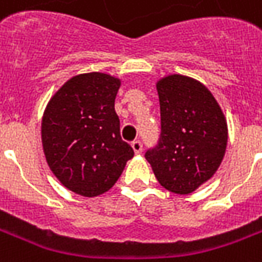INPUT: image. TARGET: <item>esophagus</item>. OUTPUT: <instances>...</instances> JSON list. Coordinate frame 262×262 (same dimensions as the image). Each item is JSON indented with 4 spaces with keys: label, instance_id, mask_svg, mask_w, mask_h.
<instances>
[{
    "label": "esophagus",
    "instance_id": "1",
    "mask_svg": "<svg viewBox=\"0 0 262 262\" xmlns=\"http://www.w3.org/2000/svg\"><path fill=\"white\" fill-rule=\"evenodd\" d=\"M132 148H133V151L136 154H140L143 148L142 142H140V140H133V142H132Z\"/></svg>",
    "mask_w": 262,
    "mask_h": 262
}]
</instances>
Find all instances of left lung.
<instances>
[{"label": "left lung", "mask_w": 262, "mask_h": 262, "mask_svg": "<svg viewBox=\"0 0 262 262\" xmlns=\"http://www.w3.org/2000/svg\"><path fill=\"white\" fill-rule=\"evenodd\" d=\"M161 115L159 144L146 153L157 181L188 195L210 180L225 157L227 122L202 82L181 74L157 81Z\"/></svg>", "instance_id": "obj_1"}]
</instances>
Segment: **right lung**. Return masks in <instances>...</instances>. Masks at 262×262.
Segmentation results:
<instances>
[{"instance_id": "add662e5", "label": "right lung", "mask_w": 262, "mask_h": 262, "mask_svg": "<svg viewBox=\"0 0 262 262\" xmlns=\"http://www.w3.org/2000/svg\"><path fill=\"white\" fill-rule=\"evenodd\" d=\"M119 86V78L105 73L78 74L61 85L45 109L46 161L56 178L81 196L109 191L135 154L120 137L115 112Z\"/></svg>"}]
</instances>
